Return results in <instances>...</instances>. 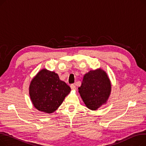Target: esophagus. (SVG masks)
<instances>
[{
    "instance_id": "obj_1",
    "label": "esophagus",
    "mask_w": 146,
    "mask_h": 146,
    "mask_svg": "<svg viewBox=\"0 0 146 146\" xmlns=\"http://www.w3.org/2000/svg\"><path fill=\"white\" fill-rule=\"evenodd\" d=\"M70 88L72 90H75L76 89V86L74 85V84H72L70 85Z\"/></svg>"
}]
</instances>
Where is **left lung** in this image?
Wrapping results in <instances>:
<instances>
[{"instance_id": "1", "label": "left lung", "mask_w": 146, "mask_h": 146, "mask_svg": "<svg viewBox=\"0 0 146 146\" xmlns=\"http://www.w3.org/2000/svg\"><path fill=\"white\" fill-rule=\"evenodd\" d=\"M78 89L88 108L96 110L108 99L111 91V82L106 73L98 68L84 75L82 85Z\"/></svg>"}]
</instances>
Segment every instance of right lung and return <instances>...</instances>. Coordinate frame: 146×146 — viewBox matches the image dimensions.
I'll return each mask as SVG.
<instances>
[{"label":"right lung","instance_id":"right-lung-1","mask_svg":"<svg viewBox=\"0 0 146 146\" xmlns=\"http://www.w3.org/2000/svg\"><path fill=\"white\" fill-rule=\"evenodd\" d=\"M71 89L60 80L58 75L44 68L33 79L29 88V96L35 108L51 113L57 110Z\"/></svg>","mask_w":146,"mask_h":146}]
</instances>
